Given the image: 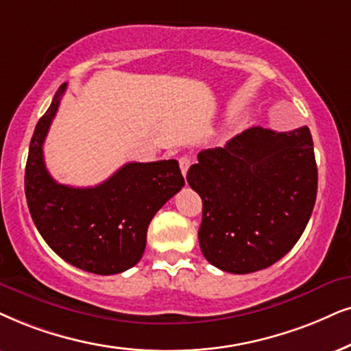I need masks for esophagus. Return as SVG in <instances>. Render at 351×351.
I'll list each match as a JSON object with an SVG mask.
<instances>
[{
  "mask_svg": "<svg viewBox=\"0 0 351 351\" xmlns=\"http://www.w3.org/2000/svg\"><path fill=\"white\" fill-rule=\"evenodd\" d=\"M189 165H191V158L189 157H186V155L180 157V168H181V173H183V176H186V173H188Z\"/></svg>",
  "mask_w": 351,
  "mask_h": 351,
  "instance_id": "1",
  "label": "esophagus"
}]
</instances>
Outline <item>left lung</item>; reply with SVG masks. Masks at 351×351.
I'll return each instance as SVG.
<instances>
[{
  "instance_id": "8db88e82",
  "label": "left lung",
  "mask_w": 351,
  "mask_h": 351,
  "mask_svg": "<svg viewBox=\"0 0 351 351\" xmlns=\"http://www.w3.org/2000/svg\"><path fill=\"white\" fill-rule=\"evenodd\" d=\"M188 183L202 199L199 245L230 274L267 269L296 245L313 214L317 165L308 126H256L197 154Z\"/></svg>"
}]
</instances>
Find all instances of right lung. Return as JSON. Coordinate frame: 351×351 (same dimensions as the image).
<instances>
[{
    "instance_id": "add662e5",
    "label": "right lung",
    "mask_w": 351,
    "mask_h": 351,
    "mask_svg": "<svg viewBox=\"0 0 351 351\" xmlns=\"http://www.w3.org/2000/svg\"><path fill=\"white\" fill-rule=\"evenodd\" d=\"M66 90L63 84L38 119L25 165V197L38 233L61 259L99 275L119 274L141 261L154 215L184 186L176 160L131 162L94 188L56 183L43 143Z\"/></svg>"
}]
</instances>
